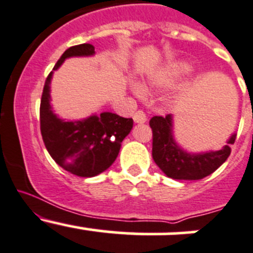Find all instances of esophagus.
Here are the masks:
<instances>
[{
  "label": "esophagus",
  "instance_id": "esophagus-1",
  "mask_svg": "<svg viewBox=\"0 0 253 253\" xmlns=\"http://www.w3.org/2000/svg\"><path fill=\"white\" fill-rule=\"evenodd\" d=\"M132 119H134L135 123H140V124L145 123V122L147 121L146 114H145L142 111H137L136 113L134 114V117H132Z\"/></svg>",
  "mask_w": 253,
  "mask_h": 253
}]
</instances>
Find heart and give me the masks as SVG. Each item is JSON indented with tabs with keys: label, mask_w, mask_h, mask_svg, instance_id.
<instances>
[{
	"label": "heart",
	"mask_w": 253,
	"mask_h": 253,
	"mask_svg": "<svg viewBox=\"0 0 253 253\" xmlns=\"http://www.w3.org/2000/svg\"><path fill=\"white\" fill-rule=\"evenodd\" d=\"M192 71L191 66L183 61H172L165 65L164 67L157 70L156 72L150 76L149 84L156 88H169L174 86L177 82L181 81ZM132 92L137 97H142L145 94V89L140 84H134L131 86Z\"/></svg>",
	"instance_id": "heart-1"
}]
</instances>
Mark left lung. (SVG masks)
<instances>
[{"label":"left lung","instance_id":"1","mask_svg":"<svg viewBox=\"0 0 253 253\" xmlns=\"http://www.w3.org/2000/svg\"><path fill=\"white\" fill-rule=\"evenodd\" d=\"M173 119L166 117H152V159L167 177L173 179L196 181L211 174L219 169L231 154L230 145L234 144L236 134H232L221 150L188 154L177 145L173 137Z\"/></svg>","mask_w":253,"mask_h":253}]
</instances>
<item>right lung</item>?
I'll return each mask as SVG.
<instances>
[{
	"mask_svg": "<svg viewBox=\"0 0 253 253\" xmlns=\"http://www.w3.org/2000/svg\"><path fill=\"white\" fill-rule=\"evenodd\" d=\"M94 46L80 44L69 47L54 69L71 56H91ZM52 71L45 81L41 101V131L45 147L59 166L79 177H94L116 161L122 141L132 127L131 118L104 112L84 121L65 122L50 106V82Z\"/></svg>",
	"mask_w": 253,
	"mask_h": 253,
	"instance_id": "right-lung-1",
	"label": "right lung"
}]
</instances>
